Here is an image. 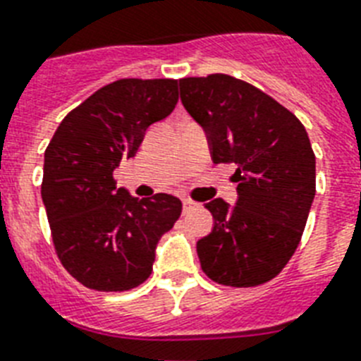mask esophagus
Listing matches in <instances>:
<instances>
[{"mask_svg":"<svg viewBox=\"0 0 361 361\" xmlns=\"http://www.w3.org/2000/svg\"><path fill=\"white\" fill-rule=\"evenodd\" d=\"M181 204H183V214H187V212H191V209L195 208V202H192V200H189V198H183V200H181Z\"/></svg>","mask_w":361,"mask_h":361,"instance_id":"34e87169","label":"esophagus"}]
</instances>
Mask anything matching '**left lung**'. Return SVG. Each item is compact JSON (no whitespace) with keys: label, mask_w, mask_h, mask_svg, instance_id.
<instances>
[{"label":"left lung","mask_w":361,"mask_h":361,"mask_svg":"<svg viewBox=\"0 0 361 361\" xmlns=\"http://www.w3.org/2000/svg\"><path fill=\"white\" fill-rule=\"evenodd\" d=\"M181 103L202 125L214 163H234L238 202L206 204L214 228L198 240L202 271L226 286H258L300 245L317 191L307 130L268 93L231 75L180 80Z\"/></svg>","instance_id":"8db88e82"}]
</instances>
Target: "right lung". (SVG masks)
Segmentation results:
<instances>
[{"mask_svg":"<svg viewBox=\"0 0 361 361\" xmlns=\"http://www.w3.org/2000/svg\"><path fill=\"white\" fill-rule=\"evenodd\" d=\"M178 103V80L121 78L73 109L44 152L41 197L63 268L87 288L123 292L149 277L155 247L181 202L116 189L114 170L135 157L146 129Z\"/></svg>","mask_w":361,"mask_h":361,"instance_id":"1","label":"right lung"}]
</instances>
